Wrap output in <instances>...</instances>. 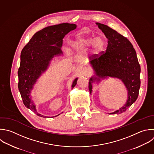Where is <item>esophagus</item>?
<instances>
[{"label": "esophagus", "mask_w": 154, "mask_h": 154, "mask_svg": "<svg viewBox=\"0 0 154 154\" xmlns=\"http://www.w3.org/2000/svg\"><path fill=\"white\" fill-rule=\"evenodd\" d=\"M82 73H83L84 74H88V73H89V70H88V69L87 68V67H84V68L82 69Z\"/></svg>", "instance_id": "obj_1"}]
</instances>
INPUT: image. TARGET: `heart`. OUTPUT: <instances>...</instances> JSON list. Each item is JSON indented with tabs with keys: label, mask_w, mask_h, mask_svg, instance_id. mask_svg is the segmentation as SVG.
<instances>
[{
	"label": "heart",
	"mask_w": 154,
	"mask_h": 154,
	"mask_svg": "<svg viewBox=\"0 0 154 154\" xmlns=\"http://www.w3.org/2000/svg\"><path fill=\"white\" fill-rule=\"evenodd\" d=\"M72 45L76 49H84L91 47V50L94 54H99L105 47V41L103 38L94 35H82L78 37L72 43Z\"/></svg>",
	"instance_id": "b5f03b06"
}]
</instances>
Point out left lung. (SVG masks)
<instances>
[{
    "label": "left lung",
    "instance_id": "8db88e82",
    "mask_svg": "<svg viewBox=\"0 0 154 154\" xmlns=\"http://www.w3.org/2000/svg\"><path fill=\"white\" fill-rule=\"evenodd\" d=\"M108 38L105 52L94 54L90 57V64L94 70L96 77H91L88 88L91 93L92 83L107 76L117 78L123 81L128 90V100L123 106L110 114L125 112L137 100L140 87V66L132 45L126 37L108 26L96 23Z\"/></svg>",
    "mask_w": 154,
    "mask_h": 154
}]
</instances>
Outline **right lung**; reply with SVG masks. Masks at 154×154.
Returning <instances> with one entry per match:
<instances>
[{"label":"right lung","mask_w":154,"mask_h":154,"mask_svg":"<svg viewBox=\"0 0 154 154\" xmlns=\"http://www.w3.org/2000/svg\"><path fill=\"white\" fill-rule=\"evenodd\" d=\"M76 28L75 24L67 23L46 27L36 32L22 49L18 70L19 90L25 106L40 117H47L37 113L30 96L31 91L52 58L63 54V38ZM77 80H74L72 88L76 85Z\"/></svg>","instance_id":"right-lung-1"}]
</instances>
